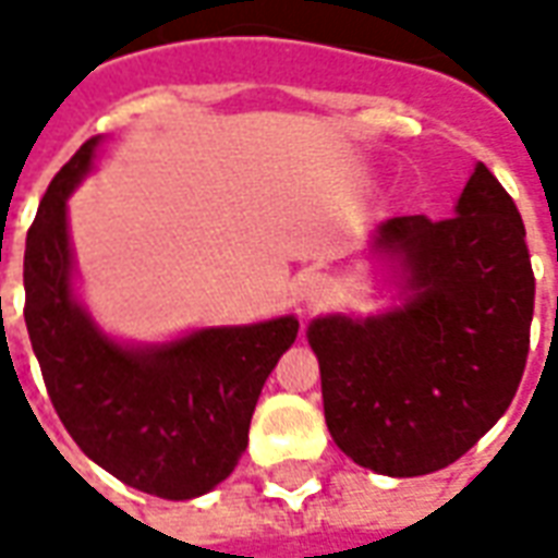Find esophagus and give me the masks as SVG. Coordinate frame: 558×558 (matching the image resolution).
<instances>
[{
    "mask_svg": "<svg viewBox=\"0 0 558 558\" xmlns=\"http://www.w3.org/2000/svg\"><path fill=\"white\" fill-rule=\"evenodd\" d=\"M328 295H331V280H328L326 275H316V271L302 275V280H299V299H302L307 307L323 304Z\"/></svg>",
    "mask_w": 558,
    "mask_h": 558,
    "instance_id": "obj_1",
    "label": "esophagus"
}]
</instances>
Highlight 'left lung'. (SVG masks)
I'll return each mask as SVG.
<instances>
[{"label":"left lung","mask_w":558,"mask_h":558,"mask_svg":"<svg viewBox=\"0 0 558 558\" xmlns=\"http://www.w3.org/2000/svg\"><path fill=\"white\" fill-rule=\"evenodd\" d=\"M371 254L398 278L383 314L316 316L331 439L359 466L415 478L502 418L529 355L535 278L514 199L475 163L454 218L383 220Z\"/></svg>","instance_id":"8db88e82"}]
</instances>
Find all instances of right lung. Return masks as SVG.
<instances>
[{"label":"right lung","mask_w":558,"mask_h":558,"mask_svg":"<svg viewBox=\"0 0 558 558\" xmlns=\"http://www.w3.org/2000/svg\"><path fill=\"white\" fill-rule=\"evenodd\" d=\"M86 140L47 187L26 235V328L44 386L83 454L160 499L215 490L247 448L259 391L299 335L292 314L119 343L74 292L68 196L95 167Z\"/></svg>","instance_id":"obj_1"}]
</instances>
